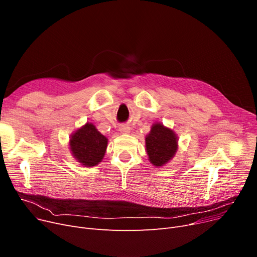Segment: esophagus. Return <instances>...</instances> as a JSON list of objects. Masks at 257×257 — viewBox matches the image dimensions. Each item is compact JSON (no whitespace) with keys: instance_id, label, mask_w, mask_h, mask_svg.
<instances>
[{"instance_id":"esophagus-1","label":"esophagus","mask_w":257,"mask_h":257,"mask_svg":"<svg viewBox=\"0 0 257 257\" xmlns=\"http://www.w3.org/2000/svg\"><path fill=\"white\" fill-rule=\"evenodd\" d=\"M119 131L123 133H129L130 132V127L127 125H120L119 126Z\"/></svg>"}]
</instances>
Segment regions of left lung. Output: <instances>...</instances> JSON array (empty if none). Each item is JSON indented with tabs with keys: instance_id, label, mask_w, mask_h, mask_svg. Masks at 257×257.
<instances>
[{
	"instance_id": "8db88e82",
	"label": "left lung",
	"mask_w": 257,
	"mask_h": 257,
	"mask_svg": "<svg viewBox=\"0 0 257 257\" xmlns=\"http://www.w3.org/2000/svg\"><path fill=\"white\" fill-rule=\"evenodd\" d=\"M177 137L171 129L161 124H154L146 138L147 153L150 163L161 167L172 159L177 151Z\"/></svg>"
}]
</instances>
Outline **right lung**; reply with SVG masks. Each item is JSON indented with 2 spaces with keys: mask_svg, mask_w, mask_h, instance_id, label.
I'll use <instances>...</instances> for the list:
<instances>
[{
  "mask_svg": "<svg viewBox=\"0 0 257 257\" xmlns=\"http://www.w3.org/2000/svg\"><path fill=\"white\" fill-rule=\"evenodd\" d=\"M71 151L74 157L85 167L98 165L107 148V139L92 124H85L71 138Z\"/></svg>",
  "mask_w": 257,
  "mask_h": 257,
  "instance_id": "1",
  "label": "right lung"
}]
</instances>
